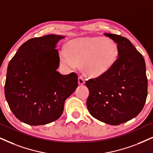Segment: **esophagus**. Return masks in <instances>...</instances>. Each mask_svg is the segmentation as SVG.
<instances>
[{"label": "esophagus", "instance_id": "34e87169", "mask_svg": "<svg viewBox=\"0 0 153 153\" xmlns=\"http://www.w3.org/2000/svg\"><path fill=\"white\" fill-rule=\"evenodd\" d=\"M85 79L83 78L82 76L79 77V78H78L79 85H83V84H85Z\"/></svg>", "mask_w": 153, "mask_h": 153}]
</instances>
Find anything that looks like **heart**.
<instances>
[{"label": "heart", "instance_id": "b5f03b06", "mask_svg": "<svg viewBox=\"0 0 153 153\" xmlns=\"http://www.w3.org/2000/svg\"><path fill=\"white\" fill-rule=\"evenodd\" d=\"M118 56L119 47L114 40L95 36L75 39L68 42L61 60L70 67L80 63L85 73L97 76L109 71Z\"/></svg>", "mask_w": 153, "mask_h": 153}]
</instances>
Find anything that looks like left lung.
<instances>
[{
  "label": "left lung",
  "mask_w": 153,
  "mask_h": 153,
  "mask_svg": "<svg viewBox=\"0 0 153 153\" xmlns=\"http://www.w3.org/2000/svg\"><path fill=\"white\" fill-rule=\"evenodd\" d=\"M119 47V57L107 72L86 81L90 91L87 107L96 119L119 125L142 111L148 95V79L143 56L128 39L104 34Z\"/></svg>",
  "instance_id": "obj_1"
}]
</instances>
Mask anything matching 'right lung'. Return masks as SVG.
<instances>
[{
	"mask_svg": "<svg viewBox=\"0 0 153 153\" xmlns=\"http://www.w3.org/2000/svg\"><path fill=\"white\" fill-rule=\"evenodd\" d=\"M63 38L49 34L25 42L10 61L5 96L20 121L32 126L47 124L63 114L65 100L78 85L75 73L63 75L56 44Z\"/></svg>",
	"mask_w": 153,
	"mask_h": 153,
	"instance_id": "right-lung-1",
	"label": "right lung"
}]
</instances>
